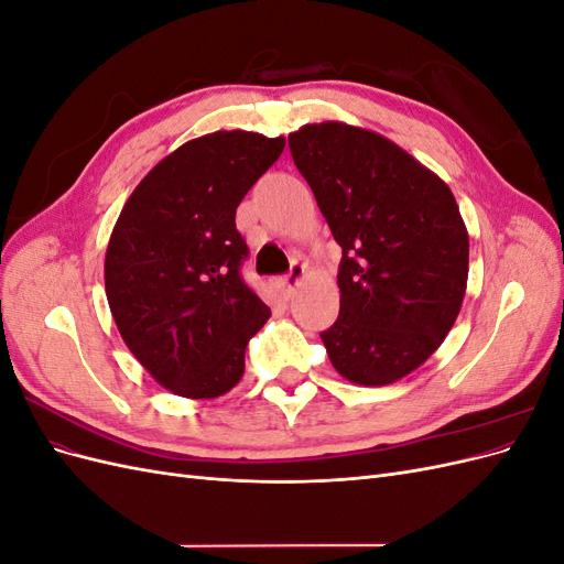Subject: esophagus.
<instances>
[{"label": "esophagus", "mask_w": 564, "mask_h": 564, "mask_svg": "<svg viewBox=\"0 0 564 564\" xmlns=\"http://www.w3.org/2000/svg\"><path fill=\"white\" fill-rule=\"evenodd\" d=\"M303 275H305V265L303 263H292V270H289L284 275V289L289 294L296 292V286L301 284Z\"/></svg>", "instance_id": "esophagus-1"}]
</instances>
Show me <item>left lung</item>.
I'll return each instance as SVG.
<instances>
[{
	"label": "left lung",
	"instance_id": "1",
	"mask_svg": "<svg viewBox=\"0 0 564 564\" xmlns=\"http://www.w3.org/2000/svg\"><path fill=\"white\" fill-rule=\"evenodd\" d=\"M289 148L338 247L340 311L322 332L340 377L388 386L454 327L468 282V230L449 185L386 135L305 124Z\"/></svg>",
	"mask_w": 564,
	"mask_h": 564
}]
</instances>
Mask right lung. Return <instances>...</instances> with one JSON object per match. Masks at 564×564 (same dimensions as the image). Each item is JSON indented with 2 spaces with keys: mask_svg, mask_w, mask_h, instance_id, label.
<instances>
[{
  "mask_svg": "<svg viewBox=\"0 0 564 564\" xmlns=\"http://www.w3.org/2000/svg\"><path fill=\"white\" fill-rule=\"evenodd\" d=\"M284 135L214 131L176 148L135 185L106 251V296L127 348L174 395H226L270 317L240 278L235 212Z\"/></svg>",
  "mask_w": 564,
  "mask_h": 564,
  "instance_id": "right-lung-1",
  "label": "right lung"
}]
</instances>
